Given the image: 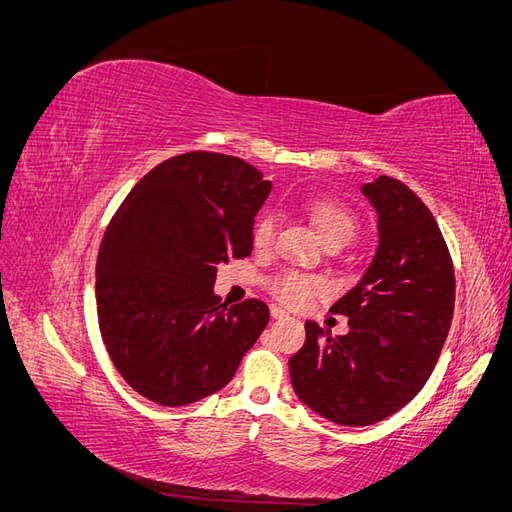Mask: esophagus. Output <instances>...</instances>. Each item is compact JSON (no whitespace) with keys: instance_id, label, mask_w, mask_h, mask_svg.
I'll use <instances>...</instances> for the list:
<instances>
[{"instance_id":"obj_1","label":"esophagus","mask_w":512,"mask_h":512,"mask_svg":"<svg viewBox=\"0 0 512 512\" xmlns=\"http://www.w3.org/2000/svg\"><path fill=\"white\" fill-rule=\"evenodd\" d=\"M271 316L275 318V320H284V318H288V312H284L282 307H277V305H271Z\"/></svg>"}]
</instances>
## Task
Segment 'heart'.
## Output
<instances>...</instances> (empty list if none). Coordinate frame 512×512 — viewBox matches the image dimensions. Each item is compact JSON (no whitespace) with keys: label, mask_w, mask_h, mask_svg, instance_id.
I'll use <instances>...</instances> for the list:
<instances>
[{"label":"heart","mask_w":512,"mask_h":512,"mask_svg":"<svg viewBox=\"0 0 512 512\" xmlns=\"http://www.w3.org/2000/svg\"><path fill=\"white\" fill-rule=\"evenodd\" d=\"M309 215H312V222L316 224L324 243H350L356 235V228H359L356 215L344 205L331 203V200H318V203L309 207ZM275 232L277 215L271 211L262 213L252 230V239L258 250H267V247L273 245ZM324 288L327 286H324L320 277L292 269L275 273L269 280V290L273 297L288 307H305L314 297L322 294Z\"/></svg>","instance_id":"b5f03b06"}]
</instances>
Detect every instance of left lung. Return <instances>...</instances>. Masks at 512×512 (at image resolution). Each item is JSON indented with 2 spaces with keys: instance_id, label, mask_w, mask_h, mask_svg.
<instances>
[{
  "instance_id": "obj_1",
  "label": "left lung",
  "mask_w": 512,
  "mask_h": 512,
  "mask_svg": "<svg viewBox=\"0 0 512 512\" xmlns=\"http://www.w3.org/2000/svg\"><path fill=\"white\" fill-rule=\"evenodd\" d=\"M378 213L380 245L363 280L331 312L350 331L331 337L305 322L288 361L305 406L346 427L384 421L416 397L436 367L455 309V271L436 218L406 183L363 185Z\"/></svg>"
}]
</instances>
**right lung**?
Masks as SVG:
<instances>
[{"label":"right lung","instance_id":"right-lung-1","mask_svg":"<svg viewBox=\"0 0 512 512\" xmlns=\"http://www.w3.org/2000/svg\"><path fill=\"white\" fill-rule=\"evenodd\" d=\"M271 181L241 158L190 151L138 181L98 252L104 346L136 393L188 406L224 386L269 322L258 299L213 294L218 262L252 254L254 218Z\"/></svg>","mask_w":512,"mask_h":512}]
</instances>
